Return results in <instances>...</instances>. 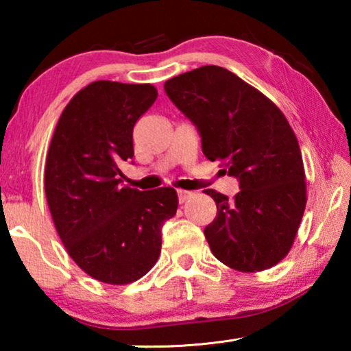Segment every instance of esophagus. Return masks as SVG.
Wrapping results in <instances>:
<instances>
[{"label": "esophagus", "mask_w": 351, "mask_h": 351, "mask_svg": "<svg viewBox=\"0 0 351 351\" xmlns=\"http://www.w3.org/2000/svg\"><path fill=\"white\" fill-rule=\"evenodd\" d=\"M192 192H187V190H178V201L180 203H186V201L192 197Z\"/></svg>", "instance_id": "34e87169"}]
</instances>
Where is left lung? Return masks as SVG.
I'll use <instances>...</instances> for the list:
<instances>
[{"instance_id": "left-lung-1", "label": "left lung", "mask_w": 351, "mask_h": 351, "mask_svg": "<svg viewBox=\"0 0 351 351\" xmlns=\"http://www.w3.org/2000/svg\"><path fill=\"white\" fill-rule=\"evenodd\" d=\"M164 90L198 130L204 156L240 184L234 199L204 190L217 204L215 219L204 228L212 254L237 271L277 265L293 246L306 204L302 153L287 117L213 64L173 77Z\"/></svg>"}]
</instances>
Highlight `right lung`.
<instances>
[{
    "label": "right lung",
    "instance_id": "add662e5",
    "mask_svg": "<svg viewBox=\"0 0 351 351\" xmlns=\"http://www.w3.org/2000/svg\"><path fill=\"white\" fill-rule=\"evenodd\" d=\"M158 97L147 83L93 82L63 110L45 167V192L66 251L88 276L127 285L161 254L164 223L176 213L175 189L122 187L134 156L133 128ZM133 164V161H132Z\"/></svg>",
    "mask_w": 351,
    "mask_h": 351
}]
</instances>
